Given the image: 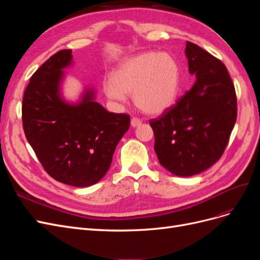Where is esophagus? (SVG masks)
<instances>
[{"mask_svg": "<svg viewBox=\"0 0 260 260\" xmlns=\"http://www.w3.org/2000/svg\"><path fill=\"white\" fill-rule=\"evenodd\" d=\"M141 123H142V121H141L139 118H132V119H131V125H132L133 128L139 127Z\"/></svg>", "mask_w": 260, "mask_h": 260, "instance_id": "esophagus-1", "label": "esophagus"}]
</instances>
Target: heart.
Masks as SVG:
<instances>
[{"mask_svg":"<svg viewBox=\"0 0 260 260\" xmlns=\"http://www.w3.org/2000/svg\"><path fill=\"white\" fill-rule=\"evenodd\" d=\"M180 69L169 54L145 52L122 60L103 83L111 100L123 102L133 93L138 108L148 115H159L175 104L179 93Z\"/></svg>","mask_w":260,"mask_h":260,"instance_id":"heart-1","label":"heart"}]
</instances>
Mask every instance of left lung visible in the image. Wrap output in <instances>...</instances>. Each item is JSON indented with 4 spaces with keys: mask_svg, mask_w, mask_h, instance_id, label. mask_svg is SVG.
Returning a JSON list of instances; mask_svg holds the SVG:
<instances>
[{
    "mask_svg": "<svg viewBox=\"0 0 260 260\" xmlns=\"http://www.w3.org/2000/svg\"><path fill=\"white\" fill-rule=\"evenodd\" d=\"M188 72L196 80L177 103L149 120L154 149L164 168L191 177L222 156L237 121V94L226 67L192 42H186Z\"/></svg>",
    "mask_w": 260,
    "mask_h": 260,
    "instance_id": "8db88e82",
    "label": "left lung"
}]
</instances>
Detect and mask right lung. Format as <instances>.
Listing matches in <instances>:
<instances>
[{
	"label": "right lung",
	"instance_id": "obj_1",
	"mask_svg": "<svg viewBox=\"0 0 260 260\" xmlns=\"http://www.w3.org/2000/svg\"><path fill=\"white\" fill-rule=\"evenodd\" d=\"M72 50L55 53L30 78L22 100V125L44 170L58 182L84 187L108 171L120 139L130 127L127 114L108 113L85 89L78 103L61 96Z\"/></svg>",
	"mask_w": 260,
	"mask_h": 260
}]
</instances>
